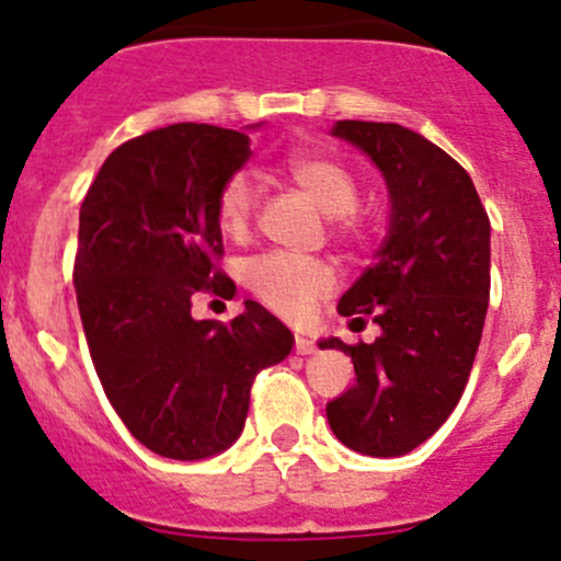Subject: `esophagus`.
<instances>
[{"mask_svg": "<svg viewBox=\"0 0 561 561\" xmlns=\"http://www.w3.org/2000/svg\"><path fill=\"white\" fill-rule=\"evenodd\" d=\"M293 347H296L298 355H312L317 350V344L309 336H296V344H293Z\"/></svg>", "mask_w": 561, "mask_h": 561, "instance_id": "34e87169", "label": "esophagus"}]
</instances>
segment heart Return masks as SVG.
<instances>
[{
    "label": "heart",
    "mask_w": 561,
    "mask_h": 561,
    "mask_svg": "<svg viewBox=\"0 0 561 561\" xmlns=\"http://www.w3.org/2000/svg\"><path fill=\"white\" fill-rule=\"evenodd\" d=\"M282 171L296 186H301L328 214V233L344 247L358 249L364 244V219L358 214L360 184L355 173L342 160L322 151L298 149L282 160ZM257 214V184L247 171L225 179L219 186L214 217L225 239L244 241L252 233ZM247 290L271 312L287 320H304L317 304L331 296L336 287V274L325 260L293 257V254L271 252L260 254L244 271Z\"/></svg>",
    "instance_id": "heart-1"
}]
</instances>
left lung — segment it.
Returning a JSON list of instances; mask_svg holds the SVG:
<instances>
[{"label":"left lung","instance_id":"8db88e82","mask_svg":"<svg viewBox=\"0 0 561 561\" xmlns=\"http://www.w3.org/2000/svg\"><path fill=\"white\" fill-rule=\"evenodd\" d=\"M333 135L377 162L390 192V230L377 260L339 301L371 320V344L328 339L353 358L355 386L328 401L333 434L366 456H404L456 410L491 293V225L472 179L423 135L382 122H336Z\"/></svg>","mask_w":561,"mask_h":561}]
</instances>
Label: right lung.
Listing matches in <instances>:
<instances>
[{
	"label": "right lung",
	"mask_w": 561,
	"mask_h": 561,
	"mask_svg": "<svg viewBox=\"0 0 561 561\" xmlns=\"http://www.w3.org/2000/svg\"><path fill=\"white\" fill-rule=\"evenodd\" d=\"M249 154L239 129H151L111 151L81 203L72 282L94 371L129 434L175 461L233 445L254 377L293 347L254 301L230 322L192 317L201 293L236 290L214 203Z\"/></svg>",
	"instance_id": "right-lung-1"
}]
</instances>
